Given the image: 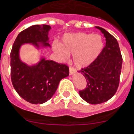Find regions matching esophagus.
Listing matches in <instances>:
<instances>
[{
  "mask_svg": "<svg viewBox=\"0 0 134 134\" xmlns=\"http://www.w3.org/2000/svg\"><path fill=\"white\" fill-rule=\"evenodd\" d=\"M76 73V69L75 68L72 67H69V74L70 75H73V73Z\"/></svg>",
  "mask_w": 134,
  "mask_h": 134,
  "instance_id": "34e87169",
  "label": "esophagus"
}]
</instances>
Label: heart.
I'll use <instances>...</instances> for the list:
<instances>
[{
	"mask_svg": "<svg viewBox=\"0 0 134 134\" xmlns=\"http://www.w3.org/2000/svg\"><path fill=\"white\" fill-rule=\"evenodd\" d=\"M53 49L62 59L68 54H73V62L79 68L90 65L97 59L103 48L102 36L97 34L77 32L67 34L63 39L62 45L54 43Z\"/></svg>",
	"mask_w": 134,
	"mask_h": 134,
	"instance_id": "1",
	"label": "heart"
}]
</instances>
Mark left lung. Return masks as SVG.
Here are the masks:
<instances>
[{"label":"left lung","instance_id":"1","mask_svg":"<svg viewBox=\"0 0 134 134\" xmlns=\"http://www.w3.org/2000/svg\"><path fill=\"white\" fill-rule=\"evenodd\" d=\"M105 37V45L97 59L79 71L86 79L87 86L79 91L83 99L99 104L115 95L120 83L122 56L116 38L104 29L96 26Z\"/></svg>","mask_w":134,"mask_h":134}]
</instances>
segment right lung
<instances>
[{"label": "right lung", "instance_id": "1", "mask_svg": "<svg viewBox=\"0 0 134 134\" xmlns=\"http://www.w3.org/2000/svg\"><path fill=\"white\" fill-rule=\"evenodd\" d=\"M49 25H32L18 35L10 52V77L14 90L23 99L33 104L47 102L55 94L60 81L69 74L68 66L43 58L37 65L28 66L19 58V49L24 43L38 47H49Z\"/></svg>", "mask_w": 134, "mask_h": 134}]
</instances>
